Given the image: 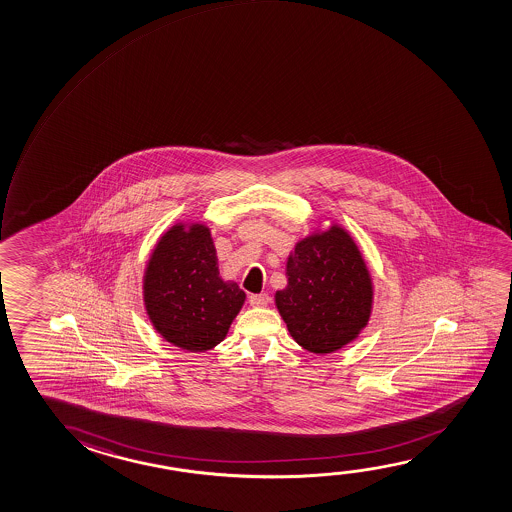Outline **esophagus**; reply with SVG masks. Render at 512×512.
Here are the masks:
<instances>
[{
  "label": "esophagus",
  "instance_id": "esophagus-1",
  "mask_svg": "<svg viewBox=\"0 0 512 512\" xmlns=\"http://www.w3.org/2000/svg\"><path fill=\"white\" fill-rule=\"evenodd\" d=\"M248 301H250V304H252V306H260V308H262V306H267L271 299H269V296H267V294H252Z\"/></svg>",
  "mask_w": 512,
  "mask_h": 512
}]
</instances>
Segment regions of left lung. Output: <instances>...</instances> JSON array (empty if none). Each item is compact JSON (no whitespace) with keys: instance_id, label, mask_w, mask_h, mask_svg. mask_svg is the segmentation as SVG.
<instances>
[{"instance_id":"8db88e82","label":"left lung","mask_w":512,"mask_h":512,"mask_svg":"<svg viewBox=\"0 0 512 512\" xmlns=\"http://www.w3.org/2000/svg\"><path fill=\"white\" fill-rule=\"evenodd\" d=\"M287 280V289L276 292V306L303 349L329 354L368 324L370 273L340 227L299 241L287 260Z\"/></svg>"}]
</instances>
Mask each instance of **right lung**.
<instances>
[{"instance_id":"1","label":"right lung","mask_w":512,"mask_h":512,"mask_svg":"<svg viewBox=\"0 0 512 512\" xmlns=\"http://www.w3.org/2000/svg\"><path fill=\"white\" fill-rule=\"evenodd\" d=\"M245 297L236 282L220 278L208 227L174 225L158 241L144 276V301L165 340L190 352L213 349Z\"/></svg>"}]
</instances>
